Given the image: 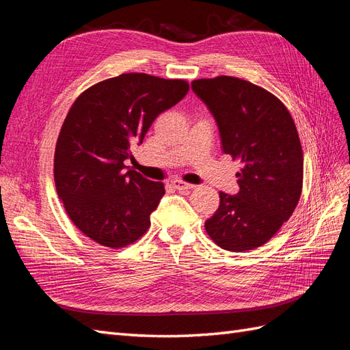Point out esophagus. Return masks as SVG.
Segmentation results:
<instances>
[{
  "instance_id": "1",
  "label": "esophagus",
  "mask_w": 350,
  "mask_h": 350,
  "mask_svg": "<svg viewBox=\"0 0 350 350\" xmlns=\"http://www.w3.org/2000/svg\"><path fill=\"white\" fill-rule=\"evenodd\" d=\"M171 184H172L174 188L179 189V191H184V189H193V188L196 187V185H193V184H188V183L183 181V179H174V181H172Z\"/></svg>"
}]
</instances>
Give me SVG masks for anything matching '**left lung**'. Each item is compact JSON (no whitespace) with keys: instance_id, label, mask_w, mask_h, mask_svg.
<instances>
[{"instance_id":"1","label":"left lung","mask_w":350,"mask_h":350,"mask_svg":"<svg viewBox=\"0 0 350 350\" xmlns=\"http://www.w3.org/2000/svg\"><path fill=\"white\" fill-rule=\"evenodd\" d=\"M213 113L221 149L239 161V193H219L207 235L220 248L242 252L264 245L288 221L304 181V153L293 118L269 90L238 77L191 83Z\"/></svg>"}]
</instances>
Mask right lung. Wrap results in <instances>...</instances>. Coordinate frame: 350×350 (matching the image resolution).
I'll use <instances>...</instances> for the list:
<instances>
[{"label":"right lung","instance_id":"1","mask_svg":"<svg viewBox=\"0 0 350 350\" xmlns=\"http://www.w3.org/2000/svg\"><path fill=\"white\" fill-rule=\"evenodd\" d=\"M188 90L187 80L125 72L93 84L74 100L57 140L54 179L81 234L108 248H124L146 234L165 185L134 169L125 172L124 161L156 116Z\"/></svg>","mask_w":350,"mask_h":350}]
</instances>
